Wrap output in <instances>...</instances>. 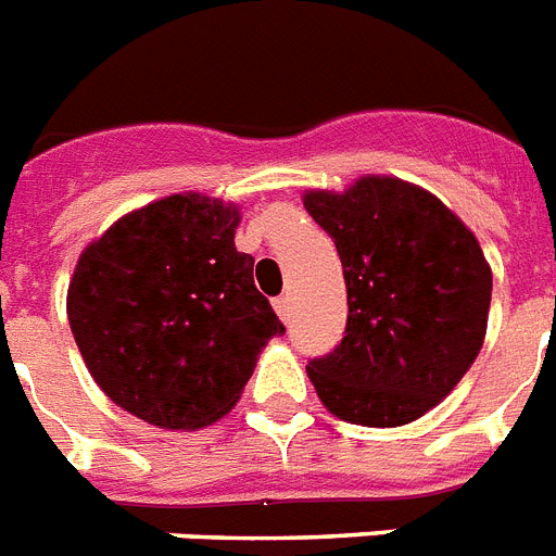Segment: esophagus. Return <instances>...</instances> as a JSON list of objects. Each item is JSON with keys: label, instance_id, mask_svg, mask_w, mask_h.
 I'll use <instances>...</instances> for the list:
<instances>
[{"label": "esophagus", "instance_id": "esophagus-1", "mask_svg": "<svg viewBox=\"0 0 556 556\" xmlns=\"http://www.w3.org/2000/svg\"><path fill=\"white\" fill-rule=\"evenodd\" d=\"M273 306H275V312H278V318L289 320V312H292V298H289V295H278L273 301Z\"/></svg>", "mask_w": 556, "mask_h": 556}]
</instances>
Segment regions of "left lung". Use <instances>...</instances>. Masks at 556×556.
<instances>
[{
	"label": "left lung",
	"mask_w": 556,
	"mask_h": 556,
	"mask_svg": "<svg viewBox=\"0 0 556 556\" xmlns=\"http://www.w3.org/2000/svg\"><path fill=\"white\" fill-rule=\"evenodd\" d=\"M304 206L338 247L350 304L343 341L306 366L312 387L346 424H412L480 355L492 267L443 201L401 178L309 190Z\"/></svg>",
	"instance_id": "obj_1"
}]
</instances>
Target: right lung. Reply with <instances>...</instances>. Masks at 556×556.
<instances>
[{
    "mask_svg": "<svg viewBox=\"0 0 556 556\" xmlns=\"http://www.w3.org/2000/svg\"><path fill=\"white\" fill-rule=\"evenodd\" d=\"M241 210L178 192L87 244L67 289L73 338L110 401L159 429H201L244 392L283 324L236 250Z\"/></svg>",
    "mask_w": 556,
    "mask_h": 556,
    "instance_id": "right-lung-1",
    "label": "right lung"
}]
</instances>
